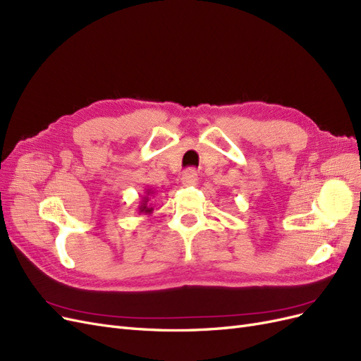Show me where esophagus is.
<instances>
[{
	"label": "esophagus",
	"instance_id": "obj_1",
	"mask_svg": "<svg viewBox=\"0 0 361 361\" xmlns=\"http://www.w3.org/2000/svg\"><path fill=\"white\" fill-rule=\"evenodd\" d=\"M181 181H183L184 186H195V184H197V181H198L197 171H195V169H188L186 172L183 173Z\"/></svg>",
	"mask_w": 361,
	"mask_h": 361
}]
</instances>
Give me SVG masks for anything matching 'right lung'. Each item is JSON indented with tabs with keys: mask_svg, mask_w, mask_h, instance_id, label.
Segmentation results:
<instances>
[{
	"mask_svg": "<svg viewBox=\"0 0 361 361\" xmlns=\"http://www.w3.org/2000/svg\"><path fill=\"white\" fill-rule=\"evenodd\" d=\"M154 195V190L152 189H145V195H142L140 197V202H139V207H137V212L139 213H143V214H152L154 212V207L152 204H149V197H152Z\"/></svg>",
	"mask_w": 361,
	"mask_h": 361,
	"instance_id": "add662e5",
	"label": "right lung"
}]
</instances>
